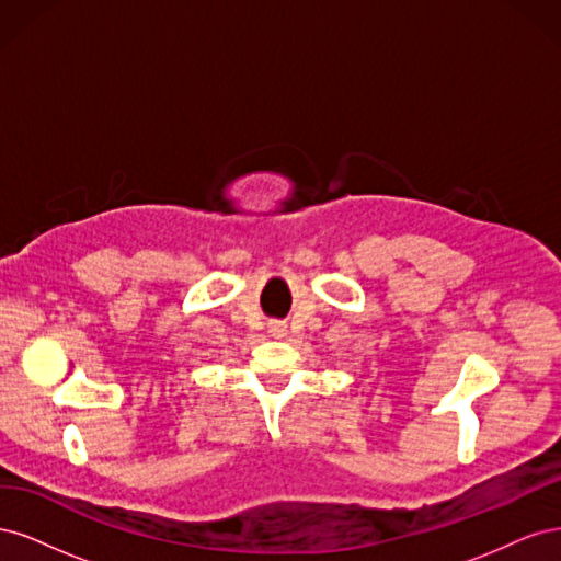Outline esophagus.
Instances as JSON below:
<instances>
[{"instance_id":"esophagus-1","label":"esophagus","mask_w":561,"mask_h":561,"mask_svg":"<svg viewBox=\"0 0 561 561\" xmlns=\"http://www.w3.org/2000/svg\"><path fill=\"white\" fill-rule=\"evenodd\" d=\"M271 336H285V328L283 325H271Z\"/></svg>"}]
</instances>
